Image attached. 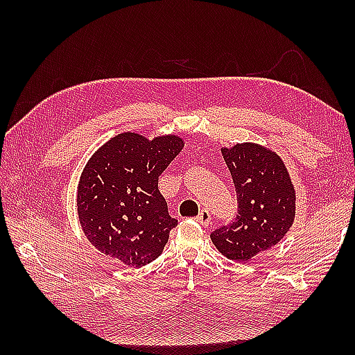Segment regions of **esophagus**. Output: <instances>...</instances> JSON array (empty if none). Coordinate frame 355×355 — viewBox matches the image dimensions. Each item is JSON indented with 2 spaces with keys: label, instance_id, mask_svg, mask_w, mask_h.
I'll return each instance as SVG.
<instances>
[{
  "label": "esophagus",
  "instance_id": "34e87169",
  "mask_svg": "<svg viewBox=\"0 0 355 355\" xmlns=\"http://www.w3.org/2000/svg\"><path fill=\"white\" fill-rule=\"evenodd\" d=\"M197 221L201 224V225H209L210 223V214L207 212L206 209H201L200 214L197 216Z\"/></svg>",
  "mask_w": 355,
  "mask_h": 355
}]
</instances>
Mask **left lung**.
<instances>
[{"mask_svg":"<svg viewBox=\"0 0 355 355\" xmlns=\"http://www.w3.org/2000/svg\"><path fill=\"white\" fill-rule=\"evenodd\" d=\"M238 195L236 220L215 230L216 250L247 262L270 250L286 235L296 218V191L290 172L275 150L258 143L221 148Z\"/></svg>","mask_w":355,"mask_h":355,"instance_id":"obj_1","label":"left lung"}]
</instances>
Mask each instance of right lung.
<instances>
[{
  "mask_svg": "<svg viewBox=\"0 0 355 355\" xmlns=\"http://www.w3.org/2000/svg\"><path fill=\"white\" fill-rule=\"evenodd\" d=\"M184 148L175 134L126 131L89 157L78 184L82 232L102 254L143 267L163 252L177 225L158 191V177Z\"/></svg>",
  "mask_w": 355,
  "mask_h": 355,
  "instance_id": "1",
  "label": "right lung"
}]
</instances>
